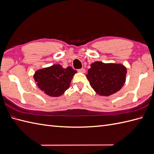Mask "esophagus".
Returning a JSON list of instances; mask_svg holds the SVG:
<instances>
[{
	"label": "esophagus",
	"instance_id": "1",
	"mask_svg": "<svg viewBox=\"0 0 154 154\" xmlns=\"http://www.w3.org/2000/svg\"><path fill=\"white\" fill-rule=\"evenodd\" d=\"M79 72H81V73H85V69H84V68H81V69H79L78 70H77Z\"/></svg>",
	"mask_w": 154,
	"mask_h": 154
}]
</instances>
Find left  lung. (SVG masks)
<instances>
[{
    "mask_svg": "<svg viewBox=\"0 0 154 154\" xmlns=\"http://www.w3.org/2000/svg\"><path fill=\"white\" fill-rule=\"evenodd\" d=\"M126 74V67L121 64L96 62L91 65L87 78L96 93L108 96L120 90Z\"/></svg>",
    "mask_w": 154,
    "mask_h": 154,
    "instance_id": "obj_1",
    "label": "left lung"
}]
</instances>
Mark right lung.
I'll list each match as a JSON object with an SVG mask.
<instances>
[{
    "label": "right lung",
    "mask_w": 154,
    "mask_h": 154,
    "mask_svg": "<svg viewBox=\"0 0 154 154\" xmlns=\"http://www.w3.org/2000/svg\"><path fill=\"white\" fill-rule=\"evenodd\" d=\"M76 72L70 66L63 69L62 66L56 64L37 71L34 79L38 88L45 94L57 97L69 88L70 82Z\"/></svg>",
    "instance_id": "obj_1"
}]
</instances>
